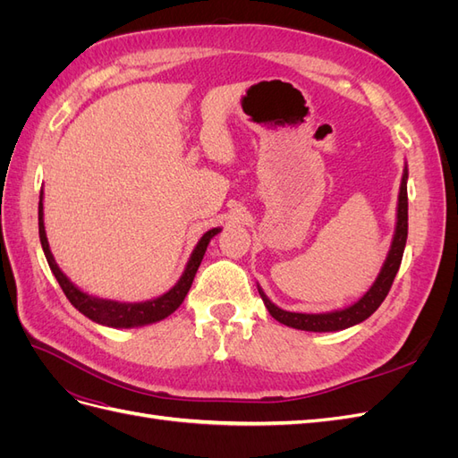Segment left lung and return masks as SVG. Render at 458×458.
Wrapping results in <instances>:
<instances>
[{"instance_id": "left-lung-1", "label": "left lung", "mask_w": 458, "mask_h": 458, "mask_svg": "<svg viewBox=\"0 0 458 458\" xmlns=\"http://www.w3.org/2000/svg\"><path fill=\"white\" fill-rule=\"evenodd\" d=\"M407 179H409V170L405 164L403 177H401V185H399V197H397V221H395V231H394V239L390 252L386 256L384 266L377 276V281L372 283V286L367 290V293L353 301L352 306L335 310V311H327V313H294V311H286L281 310L279 306L266 296L261 286L258 284V293L266 303L267 311L271 313L273 318L276 321L293 327L298 330H310V332H336L350 328L353 325L363 323L365 318H369L374 311L380 308V303L387 296L392 288V283L395 279V275L401 266V258H403V250L407 244V229H409V202H407Z\"/></svg>"}]
</instances>
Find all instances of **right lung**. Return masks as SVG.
Wrapping results in <instances>:
<instances>
[{"label":"right lung","instance_id":"add662e5","mask_svg":"<svg viewBox=\"0 0 458 458\" xmlns=\"http://www.w3.org/2000/svg\"><path fill=\"white\" fill-rule=\"evenodd\" d=\"M38 225H39V242H41V248H44L46 259H47L49 267L55 275V279L59 281L68 301H71L81 315H86L88 318H91V321L105 325V327H113V328L145 327V325L158 323V321H162V318L172 315L179 306H182L192 281H195V275H197L200 261L206 254L208 244H210V241L221 231V227H214V229L206 231L202 234L200 241L195 246V250H192V254L187 261L183 275L179 276V281L168 290V293H164L162 296L147 300V301H116V300L97 298V296H91V294L84 293V290H80L59 269L57 261H55V258L49 250L46 225H44V191L39 192Z\"/></svg>","mask_w":458,"mask_h":458}]
</instances>
